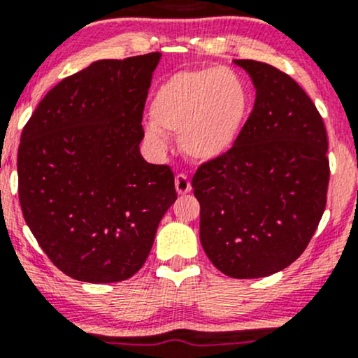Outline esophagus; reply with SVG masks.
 <instances>
[{
    "mask_svg": "<svg viewBox=\"0 0 358 358\" xmlns=\"http://www.w3.org/2000/svg\"><path fill=\"white\" fill-rule=\"evenodd\" d=\"M174 182H176V189H178L179 194H186V193H189V191H191V180H189V178H187V176L178 174V176H176Z\"/></svg>",
    "mask_w": 358,
    "mask_h": 358,
    "instance_id": "1",
    "label": "esophagus"
}]
</instances>
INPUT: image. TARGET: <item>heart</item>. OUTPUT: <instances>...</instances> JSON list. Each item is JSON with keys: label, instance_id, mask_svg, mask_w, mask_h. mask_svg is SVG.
<instances>
[{"label": "heart", "instance_id": "b5f03b06", "mask_svg": "<svg viewBox=\"0 0 358 358\" xmlns=\"http://www.w3.org/2000/svg\"><path fill=\"white\" fill-rule=\"evenodd\" d=\"M249 103L244 78L230 68L179 71L153 97L147 136L164 147L165 133L179 134L180 150L191 160H217L239 140Z\"/></svg>", "mask_w": 358, "mask_h": 358}]
</instances>
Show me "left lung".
Instances as JSON below:
<instances>
[{
	"instance_id": "1",
	"label": "left lung",
	"mask_w": 358,
	"mask_h": 358,
	"mask_svg": "<svg viewBox=\"0 0 358 358\" xmlns=\"http://www.w3.org/2000/svg\"><path fill=\"white\" fill-rule=\"evenodd\" d=\"M256 87L239 140L193 176L199 239L232 278H261L306 251L326 208L328 134L309 95L271 64L236 59Z\"/></svg>"
}]
</instances>
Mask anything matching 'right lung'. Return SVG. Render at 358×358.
Instances as JSON below:
<instances>
[{"label": "right lung", "mask_w": 358, "mask_h": 358, "mask_svg": "<svg viewBox=\"0 0 358 358\" xmlns=\"http://www.w3.org/2000/svg\"><path fill=\"white\" fill-rule=\"evenodd\" d=\"M159 59L95 61L51 88L22 131V213L52 264L80 282L131 278L178 199L171 167L140 153Z\"/></svg>", "instance_id": "1"}]
</instances>
